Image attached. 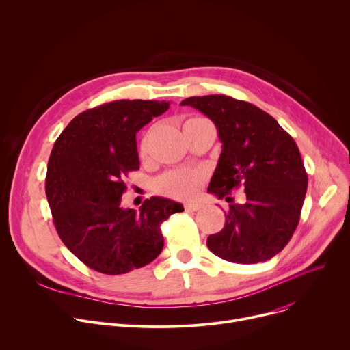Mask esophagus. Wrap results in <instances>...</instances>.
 <instances>
[{
	"label": "esophagus",
	"mask_w": 350,
	"mask_h": 350,
	"mask_svg": "<svg viewBox=\"0 0 350 350\" xmlns=\"http://www.w3.org/2000/svg\"><path fill=\"white\" fill-rule=\"evenodd\" d=\"M204 205L201 202H187L184 204V209L185 211H191V212H195V211H199Z\"/></svg>",
	"instance_id": "34e87169"
}]
</instances>
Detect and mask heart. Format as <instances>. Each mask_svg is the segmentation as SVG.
I'll return each instance as SVG.
<instances>
[{
  "instance_id": "heart-1",
  "label": "heart",
  "mask_w": 350,
  "mask_h": 350,
  "mask_svg": "<svg viewBox=\"0 0 350 350\" xmlns=\"http://www.w3.org/2000/svg\"><path fill=\"white\" fill-rule=\"evenodd\" d=\"M204 118H192L189 120H199ZM188 122V120H187ZM146 146V138L142 141V148ZM204 183V173L198 169H180L162 176L157 181V188L162 193L176 198L188 199L193 196Z\"/></svg>"
}]
</instances>
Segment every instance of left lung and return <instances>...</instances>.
<instances>
[{
    "mask_svg": "<svg viewBox=\"0 0 350 350\" xmlns=\"http://www.w3.org/2000/svg\"><path fill=\"white\" fill-rule=\"evenodd\" d=\"M208 116L219 131L221 154L208 191L232 202L220 232L208 237L211 251L228 262H266L289 242L301 217L308 173L293 138L260 108L227 95L189 96L181 103Z\"/></svg>",
    "mask_w": 350,
    "mask_h": 350,
    "instance_id": "obj_1",
    "label": "left lung"
}]
</instances>
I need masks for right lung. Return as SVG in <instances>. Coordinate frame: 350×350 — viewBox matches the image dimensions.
I'll use <instances>...</instances> for the list:
<instances>
[{"label": "right lung", "mask_w": 350, "mask_h": 350, "mask_svg": "<svg viewBox=\"0 0 350 350\" xmlns=\"http://www.w3.org/2000/svg\"><path fill=\"white\" fill-rule=\"evenodd\" d=\"M166 101L122 99L77 115L49 155L45 193L54 224L69 251L90 269L124 274L155 260L163 249L161 224L184 211L152 196L122 208L123 181L139 169L135 134L165 113Z\"/></svg>", "instance_id": "1"}]
</instances>
